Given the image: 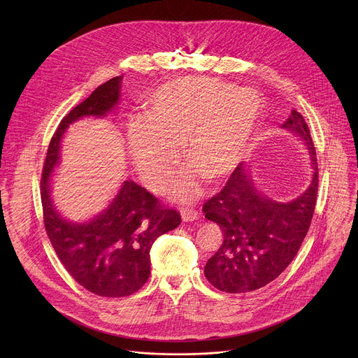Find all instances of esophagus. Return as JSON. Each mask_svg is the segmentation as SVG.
I'll use <instances>...</instances> for the list:
<instances>
[{
    "mask_svg": "<svg viewBox=\"0 0 358 358\" xmlns=\"http://www.w3.org/2000/svg\"><path fill=\"white\" fill-rule=\"evenodd\" d=\"M180 214H181V218H182V221H184V222L195 221V220L198 218L196 211H195V210H192V208H182V210L180 211Z\"/></svg>",
    "mask_w": 358,
    "mask_h": 358,
    "instance_id": "34e87169",
    "label": "esophagus"
}]
</instances>
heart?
I'll return each mask as SVG.
<instances>
[{"label": "heart", "mask_w": 358, "mask_h": 358, "mask_svg": "<svg viewBox=\"0 0 358 358\" xmlns=\"http://www.w3.org/2000/svg\"><path fill=\"white\" fill-rule=\"evenodd\" d=\"M262 112V100L250 89L238 90L220 79L188 76L159 87L147 100L145 119L129 123L130 157L155 189L169 185L182 147L188 166L174 194L191 201L201 192V178L217 181L243 159Z\"/></svg>", "instance_id": "1"}]
</instances>
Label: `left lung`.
Returning <instances> with one entry per match:
<instances>
[{"mask_svg":"<svg viewBox=\"0 0 358 358\" xmlns=\"http://www.w3.org/2000/svg\"><path fill=\"white\" fill-rule=\"evenodd\" d=\"M282 127L297 133L309 147L316 169L309 188L290 202H276L255 188L239 164L202 207L206 218L222 231L221 246L203 268L208 282L222 292H252L275 280L294 259L310 228L319 189L313 140L296 110Z\"/></svg>","mask_w":358,"mask_h":358,"instance_id":"1","label":"left lung"}]
</instances>
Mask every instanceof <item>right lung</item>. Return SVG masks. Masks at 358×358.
Wrapping results in <instances>:
<instances>
[{"mask_svg":"<svg viewBox=\"0 0 358 358\" xmlns=\"http://www.w3.org/2000/svg\"><path fill=\"white\" fill-rule=\"evenodd\" d=\"M123 76H116L73 108L50 138L41 177L43 225L59 261L89 292L105 297L136 293L150 276L155 241L181 224L180 214L134 181H124L113 202L85 224L65 221L50 199L49 178L59 160L61 138L83 116H106L117 103Z\"/></svg>","mask_w":358,"mask_h":358,"instance_id":"1","label":"right lung"}]
</instances>
